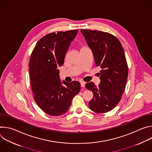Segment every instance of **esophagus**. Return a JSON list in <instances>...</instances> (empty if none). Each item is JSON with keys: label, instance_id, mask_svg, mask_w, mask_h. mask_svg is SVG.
I'll return each mask as SVG.
<instances>
[{"label": "esophagus", "instance_id": "34e87169", "mask_svg": "<svg viewBox=\"0 0 152 152\" xmlns=\"http://www.w3.org/2000/svg\"><path fill=\"white\" fill-rule=\"evenodd\" d=\"M85 83H86V82H85L82 81V82H80V86H82V87H85Z\"/></svg>", "mask_w": 152, "mask_h": 152}]
</instances>
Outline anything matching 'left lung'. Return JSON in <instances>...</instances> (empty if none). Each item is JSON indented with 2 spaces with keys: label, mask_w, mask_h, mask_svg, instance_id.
Wrapping results in <instances>:
<instances>
[{
  "label": "left lung",
  "mask_w": 152,
  "mask_h": 152,
  "mask_svg": "<svg viewBox=\"0 0 152 152\" xmlns=\"http://www.w3.org/2000/svg\"><path fill=\"white\" fill-rule=\"evenodd\" d=\"M91 49L97 67H100V82L98 86L90 82L85 86L93 93L88 103L96 113L112 110L121 100L128 76V67L124 49L120 41L111 34L82 29Z\"/></svg>",
  "instance_id": "8db88e82"
}]
</instances>
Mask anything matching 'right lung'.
Listing matches in <instances>:
<instances>
[{
    "label": "right lung",
    "mask_w": 152,
    "mask_h": 152,
    "mask_svg": "<svg viewBox=\"0 0 152 152\" xmlns=\"http://www.w3.org/2000/svg\"><path fill=\"white\" fill-rule=\"evenodd\" d=\"M78 30L49 34L37 43L29 62L34 98L41 109L52 116L67 113L73 98L80 90L77 81H61L58 67L62 66L70 43Z\"/></svg>",
    "instance_id": "1"
}]
</instances>
